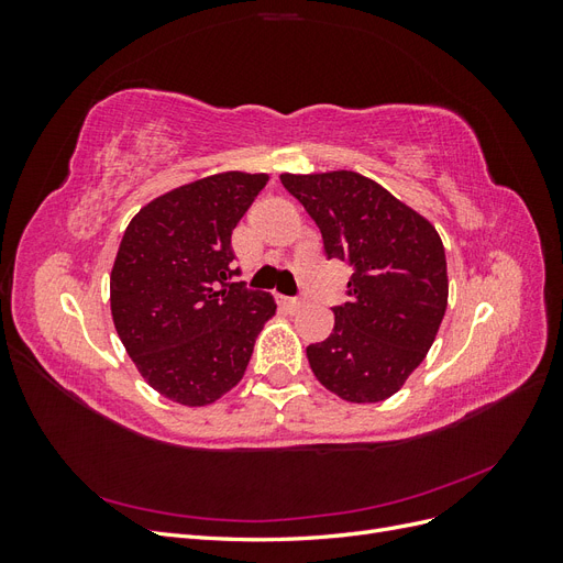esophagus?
I'll list each match as a JSON object with an SVG mask.
<instances>
[{"label": "esophagus", "instance_id": "1", "mask_svg": "<svg viewBox=\"0 0 563 563\" xmlns=\"http://www.w3.org/2000/svg\"><path fill=\"white\" fill-rule=\"evenodd\" d=\"M279 302H282V308L288 310V312H296V310L300 308V305H302L298 298H284V296L279 298Z\"/></svg>", "mask_w": 563, "mask_h": 563}]
</instances>
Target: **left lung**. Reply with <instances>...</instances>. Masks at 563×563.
I'll list each match as a JSON object with an SVG mask.
<instances>
[{
	"mask_svg": "<svg viewBox=\"0 0 563 563\" xmlns=\"http://www.w3.org/2000/svg\"><path fill=\"white\" fill-rule=\"evenodd\" d=\"M329 258L352 265L333 333L308 347L317 380L354 404L401 389L430 352L449 302L446 253L428 218L354 172L282 174Z\"/></svg>",
	"mask_w": 563,
	"mask_h": 563,
	"instance_id": "left-lung-1",
	"label": "left lung"
}]
</instances>
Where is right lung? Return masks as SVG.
Listing matches in <instances>:
<instances>
[{
	"label": "right lung",
	"instance_id": "obj_1",
	"mask_svg": "<svg viewBox=\"0 0 563 563\" xmlns=\"http://www.w3.org/2000/svg\"><path fill=\"white\" fill-rule=\"evenodd\" d=\"M267 174L225 172L166 192L131 218L110 275L112 321L150 387L207 406L244 378L277 302L230 284L232 230Z\"/></svg>",
	"mask_w": 563,
	"mask_h": 563
}]
</instances>
